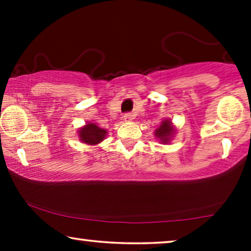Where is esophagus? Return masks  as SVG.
Returning <instances> with one entry per match:
<instances>
[{
    "label": "esophagus",
    "mask_w": 251,
    "mask_h": 251,
    "mask_svg": "<svg viewBox=\"0 0 251 251\" xmlns=\"http://www.w3.org/2000/svg\"><path fill=\"white\" fill-rule=\"evenodd\" d=\"M123 120H125L126 122L132 121V115L130 114V113H126V114H125V116H123Z\"/></svg>",
    "instance_id": "esophagus-1"
}]
</instances>
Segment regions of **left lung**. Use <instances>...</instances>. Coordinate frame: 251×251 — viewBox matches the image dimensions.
I'll return each mask as SVG.
<instances>
[{
	"mask_svg": "<svg viewBox=\"0 0 251 251\" xmlns=\"http://www.w3.org/2000/svg\"><path fill=\"white\" fill-rule=\"evenodd\" d=\"M176 126L171 121L170 119H164L162 122H161V125L157 126L155 129V131H154V136H155V138L159 140L161 144H170L171 140H173L174 136L176 135Z\"/></svg>",
	"mask_w": 251,
	"mask_h": 251,
	"instance_id": "8db88e82",
	"label": "left lung"
}]
</instances>
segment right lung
Instances as JSON below:
<instances>
[{"mask_svg":"<svg viewBox=\"0 0 251 251\" xmlns=\"http://www.w3.org/2000/svg\"><path fill=\"white\" fill-rule=\"evenodd\" d=\"M77 135L81 143L95 146L105 139L106 135H107V130L100 128L94 122H88L87 125L81 126L77 130Z\"/></svg>","mask_w":251,"mask_h":251,"instance_id":"obj_1","label":"right lung"}]
</instances>
